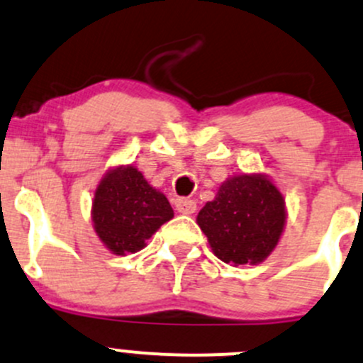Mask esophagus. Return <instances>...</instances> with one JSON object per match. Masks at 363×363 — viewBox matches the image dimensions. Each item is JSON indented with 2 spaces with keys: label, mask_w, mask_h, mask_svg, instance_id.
Returning <instances> with one entry per match:
<instances>
[{
  "label": "esophagus",
  "mask_w": 363,
  "mask_h": 363,
  "mask_svg": "<svg viewBox=\"0 0 363 363\" xmlns=\"http://www.w3.org/2000/svg\"><path fill=\"white\" fill-rule=\"evenodd\" d=\"M196 201L186 199V197H180V199L177 201V209L182 215H192V213L196 211Z\"/></svg>",
  "instance_id": "34e87169"
}]
</instances>
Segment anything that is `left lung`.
I'll list each match as a JSON object with an SVG mask.
<instances>
[{
	"mask_svg": "<svg viewBox=\"0 0 363 363\" xmlns=\"http://www.w3.org/2000/svg\"><path fill=\"white\" fill-rule=\"evenodd\" d=\"M286 223L285 197L267 174H236L204 204L197 225L213 253L233 265L264 262L278 245Z\"/></svg>",
	"mask_w": 363,
	"mask_h": 363,
	"instance_id": "left-lung-1",
	"label": "left lung"
}]
</instances>
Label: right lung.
<instances>
[{
  "mask_svg": "<svg viewBox=\"0 0 363 363\" xmlns=\"http://www.w3.org/2000/svg\"><path fill=\"white\" fill-rule=\"evenodd\" d=\"M174 216L169 201L134 166H117L101 178L92 199V223L115 255L136 253Z\"/></svg>",
  "mask_w": 363,
  "mask_h": 363,
  "instance_id": "1",
  "label": "right lung"
}]
</instances>
